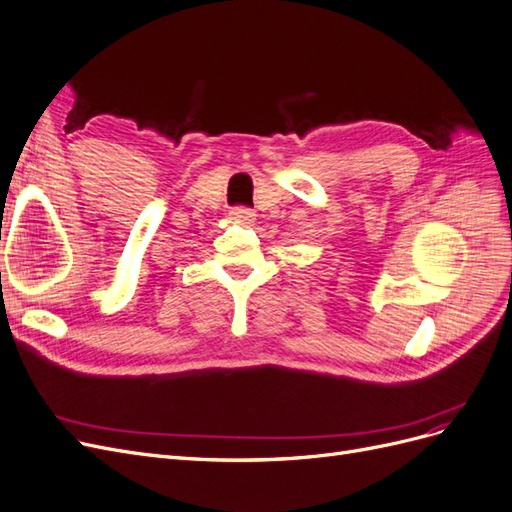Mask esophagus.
<instances>
[{
  "mask_svg": "<svg viewBox=\"0 0 512 512\" xmlns=\"http://www.w3.org/2000/svg\"><path fill=\"white\" fill-rule=\"evenodd\" d=\"M230 218L237 224H252L254 222V211L247 207H235L230 211Z\"/></svg>",
  "mask_w": 512,
  "mask_h": 512,
  "instance_id": "obj_1",
  "label": "esophagus"
}]
</instances>
